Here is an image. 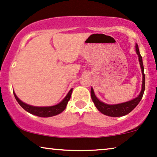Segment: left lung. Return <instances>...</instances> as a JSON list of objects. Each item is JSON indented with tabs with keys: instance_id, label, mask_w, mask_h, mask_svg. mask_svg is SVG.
<instances>
[{
	"instance_id": "obj_1",
	"label": "left lung",
	"mask_w": 157,
	"mask_h": 157,
	"mask_svg": "<svg viewBox=\"0 0 157 157\" xmlns=\"http://www.w3.org/2000/svg\"><path fill=\"white\" fill-rule=\"evenodd\" d=\"M136 51L137 55L138 56V60H139L140 69H141L142 72V88L138 96L136 98L132 99V100L129 101L124 103H121V104H107L101 101L95 95L93 88H91L90 89V95L91 98H92L93 103H94L95 106L97 108L99 112H101L102 114L106 116L109 117H122L124 115L128 114L130 112H132L135 108L137 106V105L139 104V102L141 100L143 96H144V93L145 90V75H144V67L143 64L142 56H140L139 48H138V44H136Z\"/></svg>"
}]
</instances>
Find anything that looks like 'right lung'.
I'll use <instances>...</instances> for the list:
<instances>
[{"instance_id":"obj_1","label":"right lung","mask_w":157,"mask_h":157,"mask_svg":"<svg viewBox=\"0 0 157 157\" xmlns=\"http://www.w3.org/2000/svg\"><path fill=\"white\" fill-rule=\"evenodd\" d=\"M73 89L72 88L69 91V93H67V96H65V98L63 99L60 103H59L58 104L54 105V106H31L26 103L21 101L18 98L14 91H13V95L16 100L17 101V102L19 103V104L22 107V108L25 111H27V112L30 113V114L35 115V116L40 117H50L55 116L60 114L66 109L67 105L68 104V101L69 99L71 98V95H72Z\"/></svg>"}]
</instances>
